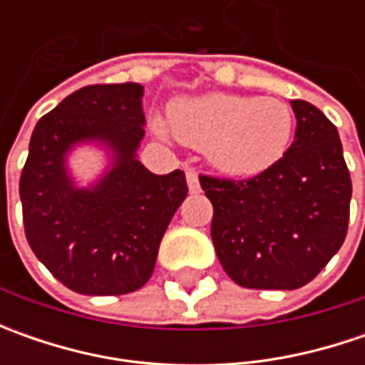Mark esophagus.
<instances>
[{
	"mask_svg": "<svg viewBox=\"0 0 365 365\" xmlns=\"http://www.w3.org/2000/svg\"><path fill=\"white\" fill-rule=\"evenodd\" d=\"M187 185H189L190 192H199L201 185H199V176L195 170H187Z\"/></svg>",
	"mask_w": 365,
	"mask_h": 365,
	"instance_id": "obj_1",
	"label": "esophagus"
}]
</instances>
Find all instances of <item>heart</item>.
<instances>
[{"mask_svg": "<svg viewBox=\"0 0 365 365\" xmlns=\"http://www.w3.org/2000/svg\"><path fill=\"white\" fill-rule=\"evenodd\" d=\"M168 123L176 138L207 150L223 173L252 176L270 168L292 135V111L274 97L211 93L175 101Z\"/></svg>", "mask_w": 365, "mask_h": 365, "instance_id": "heart-1", "label": "heart"}]
</instances>
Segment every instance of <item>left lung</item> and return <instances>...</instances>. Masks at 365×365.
<instances>
[{"mask_svg":"<svg viewBox=\"0 0 365 365\" xmlns=\"http://www.w3.org/2000/svg\"><path fill=\"white\" fill-rule=\"evenodd\" d=\"M290 106L294 142L270 168L244 180L199 175L217 258L244 288L309 284L347 235L351 176L337 128L309 101Z\"/></svg>","mask_w":365,"mask_h":365,"instance_id":"left-lung-1","label":"left lung"}]
</instances>
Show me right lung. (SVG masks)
Listing matches in <instances>:
<instances>
[{
	"label": "right lung",
	"instance_id": "add662e5",
	"mask_svg": "<svg viewBox=\"0 0 365 365\" xmlns=\"http://www.w3.org/2000/svg\"><path fill=\"white\" fill-rule=\"evenodd\" d=\"M142 95L138 83L83 87L32 132L20 176L26 240L50 274L78 294L118 297L144 287L189 192L182 170L158 176L135 160L146 121ZM87 137L106 139L118 160L95 190L81 191L63 173V152Z\"/></svg>",
	"mask_w": 365,
	"mask_h": 365
}]
</instances>
